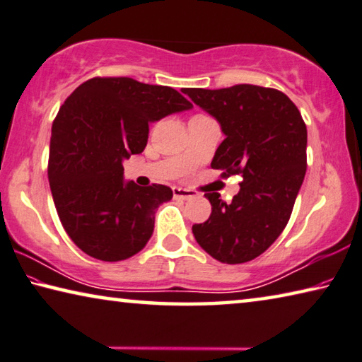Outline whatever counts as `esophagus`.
Returning <instances> with one entry per match:
<instances>
[{
  "instance_id": "34e87169",
  "label": "esophagus",
  "mask_w": 362,
  "mask_h": 362,
  "mask_svg": "<svg viewBox=\"0 0 362 362\" xmlns=\"http://www.w3.org/2000/svg\"><path fill=\"white\" fill-rule=\"evenodd\" d=\"M173 195L175 199H182V200H189L195 197V192L191 191V189H182V187H173Z\"/></svg>"
}]
</instances>
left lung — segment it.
Returning <instances> with one entry per match:
<instances>
[{"label": "left lung", "instance_id": "obj_1", "mask_svg": "<svg viewBox=\"0 0 362 362\" xmlns=\"http://www.w3.org/2000/svg\"><path fill=\"white\" fill-rule=\"evenodd\" d=\"M182 93L220 123L224 141L211 168L242 175L240 191L226 204L206 192L211 215L194 224L197 244L218 262L247 263L272 245L287 226L306 173V125L286 94L255 85Z\"/></svg>", "mask_w": 362, "mask_h": 362}]
</instances>
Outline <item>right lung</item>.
Instances as JSON below:
<instances>
[{
  "label": "right lung",
  "mask_w": 362,
  "mask_h": 362,
  "mask_svg": "<svg viewBox=\"0 0 362 362\" xmlns=\"http://www.w3.org/2000/svg\"><path fill=\"white\" fill-rule=\"evenodd\" d=\"M191 107L173 88L128 76H96L65 99L52 123L47 177L59 220L80 250L120 262L146 247L173 191L125 181L122 163L144 151L149 123Z\"/></svg>",
  "instance_id": "right-lung-1"
}]
</instances>
